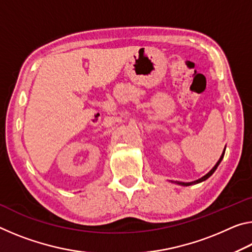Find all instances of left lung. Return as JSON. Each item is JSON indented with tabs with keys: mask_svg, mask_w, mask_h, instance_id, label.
Listing matches in <instances>:
<instances>
[{
	"mask_svg": "<svg viewBox=\"0 0 252 252\" xmlns=\"http://www.w3.org/2000/svg\"><path fill=\"white\" fill-rule=\"evenodd\" d=\"M225 150V149H224ZM224 150H223V152H222V155H221V157H220V159H219V161L217 162L216 163V165L215 167H213L210 171H209L206 176L204 177H202V178H200V179H198V180H195V181H192V182H180V181H172V182H174V183H177V185H180V186H186V187H188V186H191V185H194V183H200V182H202V181H204V180H207V179L209 178V177H211L212 174H213V172L216 171L217 170V168H218V165L220 164V162H221V160L223 159V156H224Z\"/></svg>",
	"mask_w": 252,
	"mask_h": 252,
	"instance_id": "obj_1",
	"label": "left lung"
}]
</instances>
